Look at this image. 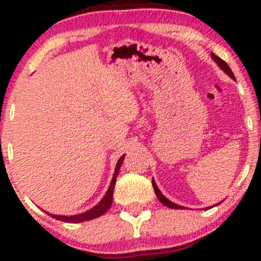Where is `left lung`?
Segmentation results:
<instances>
[{"label": "left lung", "mask_w": 261, "mask_h": 261, "mask_svg": "<svg viewBox=\"0 0 261 261\" xmlns=\"http://www.w3.org/2000/svg\"><path fill=\"white\" fill-rule=\"evenodd\" d=\"M211 55H212L213 60H215V62L217 63V64L220 65L221 68H222V70H225V72L227 73V74L230 75L231 78H232V80H235V75H233L232 70H231V69H230V67H228V65H227V63H226V62H223V60L221 59V58H218L217 55H215V54H211ZM152 188H154L155 193H156V197H158V199H159V201L162 202L163 204H165V206H167V207H169V208H181V206H178V204L173 203V202H170L169 199H167V198H165L164 196H163V194H162V192L159 191V188H158V186H156V184H155L154 179H152Z\"/></svg>", "instance_id": "8db88e82"}]
</instances>
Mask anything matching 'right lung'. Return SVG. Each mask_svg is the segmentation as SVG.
<instances>
[{"label": "right lung", "mask_w": 261, "mask_h": 261, "mask_svg": "<svg viewBox=\"0 0 261 261\" xmlns=\"http://www.w3.org/2000/svg\"><path fill=\"white\" fill-rule=\"evenodd\" d=\"M123 158H125V156H121L120 160H118V162H117L114 178H112L111 186H110L109 191H107V193H106V196L103 197V199H102V201L99 202V203L97 204L96 207H93V208L89 210V211H87V212H84V213H81V215L69 216V217H68V216H57V215H49V216H51V217L55 218V220L63 221V222L77 223V222H83V221L93 220V218L99 217V216L103 215V213L106 212L107 210H109L110 207H111V204H112V197H114V189H115V184H116V178H117V175H118V170H120L121 164H122ZM46 213H48V212H46Z\"/></svg>", "instance_id": "1"}]
</instances>
